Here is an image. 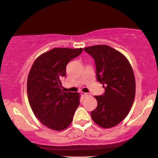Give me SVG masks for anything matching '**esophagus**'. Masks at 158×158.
<instances>
[{"label":"esophagus","mask_w":158,"mask_h":158,"mask_svg":"<svg viewBox=\"0 0 158 158\" xmlns=\"http://www.w3.org/2000/svg\"><path fill=\"white\" fill-rule=\"evenodd\" d=\"M81 95L82 96V97L85 98V97H88V96L89 95V94H87V93H84V92H81Z\"/></svg>","instance_id":"1"}]
</instances>
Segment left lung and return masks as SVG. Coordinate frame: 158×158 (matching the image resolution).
<instances>
[{
    "instance_id": "obj_1",
    "label": "left lung",
    "mask_w": 158,
    "mask_h": 158,
    "mask_svg": "<svg viewBox=\"0 0 158 158\" xmlns=\"http://www.w3.org/2000/svg\"><path fill=\"white\" fill-rule=\"evenodd\" d=\"M94 59L97 79L103 85L105 93L95 96L97 107L90 115L102 128L118 125L129 113L135 97V79L128 59L108 45L84 49Z\"/></svg>"
}]
</instances>
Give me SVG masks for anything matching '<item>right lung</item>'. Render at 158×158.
I'll list each match as a JSON object with an SVG mask.
<instances>
[{
    "instance_id": "add662e5",
    "label": "right lung",
    "mask_w": 158,
    "mask_h": 158,
    "mask_svg": "<svg viewBox=\"0 0 158 158\" xmlns=\"http://www.w3.org/2000/svg\"><path fill=\"white\" fill-rule=\"evenodd\" d=\"M82 48H53L34 61L27 78V96L32 111L44 126L61 131L70 126L79 105V94L64 92L66 66Z\"/></svg>"
}]
</instances>
